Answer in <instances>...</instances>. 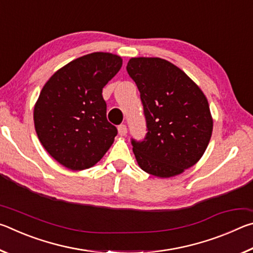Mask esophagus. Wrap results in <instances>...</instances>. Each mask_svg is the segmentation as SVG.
Listing matches in <instances>:
<instances>
[{
  "mask_svg": "<svg viewBox=\"0 0 253 253\" xmlns=\"http://www.w3.org/2000/svg\"><path fill=\"white\" fill-rule=\"evenodd\" d=\"M118 134L121 136H125L127 134V127L126 125H119L118 126Z\"/></svg>",
  "mask_w": 253,
  "mask_h": 253,
  "instance_id": "34e87169",
  "label": "esophagus"
}]
</instances>
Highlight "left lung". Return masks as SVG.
I'll return each mask as SVG.
<instances>
[{
  "label": "left lung",
  "instance_id": "8db88e82",
  "mask_svg": "<svg viewBox=\"0 0 253 253\" xmlns=\"http://www.w3.org/2000/svg\"><path fill=\"white\" fill-rule=\"evenodd\" d=\"M126 69L140 92L148 130L143 142L131 140L136 161L154 176H176L200 161L211 139L207 97L168 60L131 58Z\"/></svg>",
  "mask_w": 253,
  "mask_h": 253
}]
</instances>
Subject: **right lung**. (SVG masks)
<instances>
[{
    "label": "right lung",
    "instance_id": "1",
    "mask_svg": "<svg viewBox=\"0 0 253 253\" xmlns=\"http://www.w3.org/2000/svg\"><path fill=\"white\" fill-rule=\"evenodd\" d=\"M123 59L93 52L72 60L50 77L34 105L38 138L50 156L71 170L96 165L114 143L117 128L107 121L102 88Z\"/></svg>",
    "mask_w": 253,
    "mask_h": 253
}]
</instances>
